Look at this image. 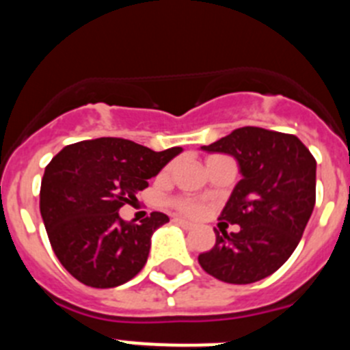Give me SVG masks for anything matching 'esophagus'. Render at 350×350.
<instances>
[{
	"mask_svg": "<svg viewBox=\"0 0 350 350\" xmlns=\"http://www.w3.org/2000/svg\"><path fill=\"white\" fill-rule=\"evenodd\" d=\"M175 222L180 224L182 228H193V222H189L187 219H182V217H175Z\"/></svg>",
	"mask_w": 350,
	"mask_h": 350,
	"instance_id": "obj_1",
	"label": "esophagus"
}]
</instances>
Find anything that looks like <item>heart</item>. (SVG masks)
I'll use <instances>...</instances> for the list:
<instances>
[{
  "mask_svg": "<svg viewBox=\"0 0 350 350\" xmlns=\"http://www.w3.org/2000/svg\"><path fill=\"white\" fill-rule=\"evenodd\" d=\"M177 206L180 210H184V212H187V213H196L198 212V203L191 202V200H182V202L177 203Z\"/></svg>",
  "mask_w": 350,
  "mask_h": 350,
  "instance_id": "obj_1",
  "label": "heart"
}]
</instances>
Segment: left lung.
I'll return each instance as SVG.
<instances>
[{
	"instance_id": "obj_1",
	"label": "left lung",
	"mask_w": 350,
	"mask_h": 350,
	"mask_svg": "<svg viewBox=\"0 0 350 350\" xmlns=\"http://www.w3.org/2000/svg\"><path fill=\"white\" fill-rule=\"evenodd\" d=\"M202 150L233 157L242 180L221 213L240 231L215 233V245L198 261L222 282H258L279 270L301 240L315 205L317 163L295 135L254 126L234 129Z\"/></svg>"
}]
</instances>
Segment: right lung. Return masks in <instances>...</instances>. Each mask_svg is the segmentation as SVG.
<instances>
[{"mask_svg": "<svg viewBox=\"0 0 350 350\" xmlns=\"http://www.w3.org/2000/svg\"><path fill=\"white\" fill-rule=\"evenodd\" d=\"M180 152L182 147L156 152L124 138H96L52 157L42 178L40 213L54 254L77 280L107 289L140 273L154 231L170 219L152 212L135 224L122 221L119 210Z\"/></svg>", "mask_w": 350, "mask_h": 350, "instance_id": "add662e5", "label": "right lung"}]
</instances>
